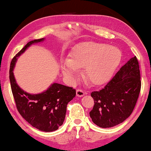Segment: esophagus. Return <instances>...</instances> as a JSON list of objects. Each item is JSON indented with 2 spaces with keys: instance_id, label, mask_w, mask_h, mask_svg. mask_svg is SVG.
Returning <instances> with one entry per match:
<instances>
[{
  "instance_id": "esophagus-1",
  "label": "esophagus",
  "mask_w": 151,
  "mask_h": 151,
  "mask_svg": "<svg viewBox=\"0 0 151 151\" xmlns=\"http://www.w3.org/2000/svg\"><path fill=\"white\" fill-rule=\"evenodd\" d=\"M85 94V91L82 89H77L76 90V96L78 97H82Z\"/></svg>"
}]
</instances>
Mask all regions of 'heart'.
<instances>
[{
  "label": "heart",
  "instance_id": "obj_1",
  "mask_svg": "<svg viewBox=\"0 0 151 151\" xmlns=\"http://www.w3.org/2000/svg\"><path fill=\"white\" fill-rule=\"evenodd\" d=\"M121 52L116 46L89 42L78 45L69 59L61 64L63 75L71 82L79 76V68L85 67L87 79L93 85H101L111 77L121 62Z\"/></svg>",
  "mask_w": 151,
  "mask_h": 151
}]
</instances>
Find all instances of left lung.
<instances>
[{
	"label": "left lung",
	"mask_w": 151,
	"mask_h": 151,
	"mask_svg": "<svg viewBox=\"0 0 151 151\" xmlns=\"http://www.w3.org/2000/svg\"><path fill=\"white\" fill-rule=\"evenodd\" d=\"M141 89L138 60L133 57L120 68L105 87L91 96L94 101L91 120L103 128L123 122L132 114Z\"/></svg>",
	"instance_id": "1"
}]
</instances>
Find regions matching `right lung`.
I'll return each mask as SVG.
<instances>
[{
  "label": "right lung",
  "mask_w": 151,
  "mask_h": 151,
  "mask_svg": "<svg viewBox=\"0 0 151 151\" xmlns=\"http://www.w3.org/2000/svg\"><path fill=\"white\" fill-rule=\"evenodd\" d=\"M44 40L30 41L14 57L9 68V80L16 105L23 118L38 130L52 132L63 124L67 104L76 96V90L61 84L53 83L42 93H29L18 85L13 73L19 57L31 45Z\"/></svg>",
  "instance_id": "add662e5"
}]
</instances>
